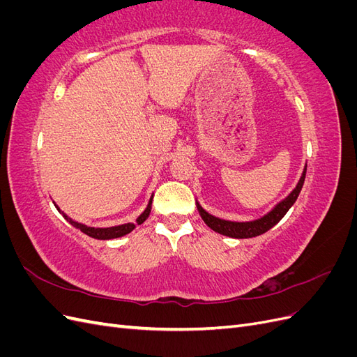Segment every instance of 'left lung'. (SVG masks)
<instances>
[{"label": "left lung", "mask_w": 357, "mask_h": 357, "mask_svg": "<svg viewBox=\"0 0 357 357\" xmlns=\"http://www.w3.org/2000/svg\"><path fill=\"white\" fill-rule=\"evenodd\" d=\"M305 172H307V168L304 169V174H302L298 186L294 189V192H291L284 201L280 202L271 213L264 215L262 219H257L255 222H245V223L222 220V219H218V218H214V215L208 214L207 211L201 208L199 204H197L199 215L213 231L219 232L222 235H226V236H232V238H252V236L262 235L266 231L271 229L273 226H275L280 220H282L284 218V214L289 211V208L295 204V201L299 197V192H301L302 186H304Z\"/></svg>", "instance_id": "obj_1"}]
</instances>
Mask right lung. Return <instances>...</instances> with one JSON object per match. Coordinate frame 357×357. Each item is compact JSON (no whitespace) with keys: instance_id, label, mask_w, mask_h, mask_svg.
I'll list each match as a JSON object with an SVG mask.
<instances>
[{"instance_id":"right-lung-1","label":"right lung","mask_w":357,"mask_h":357,"mask_svg":"<svg viewBox=\"0 0 357 357\" xmlns=\"http://www.w3.org/2000/svg\"><path fill=\"white\" fill-rule=\"evenodd\" d=\"M58 208V207H56ZM150 210H152V201L149 202L147 208L144 210V213L139 215V218L137 219V225H142L150 214ZM67 218V215H66ZM68 219V218H67ZM68 222L74 226V228L80 229L83 234L92 236V238H96V240H113V238H119V236H123L126 234L131 232L135 225L134 223H126V225H121V226H113V228H89V226H84L82 223H77L74 222L71 219H68Z\"/></svg>"}]
</instances>
